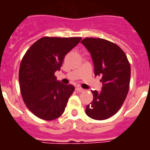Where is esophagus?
Here are the masks:
<instances>
[{
	"instance_id": "34e87169",
	"label": "esophagus",
	"mask_w": 150,
	"mask_h": 150,
	"mask_svg": "<svg viewBox=\"0 0 150 150\" xmlns=\"http://www.w3.org/2000/svg\"><path fill=\"white\" fill-rule=\"evenodd\" d=\"M76 90L77 91H83V88H80V87H77V88H76Z\"/></svg>"
}]
</instances>
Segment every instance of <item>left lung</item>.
<instances>
[{"label":"left lung","instance_id":"8db88e82","mask_svg":"<svg viewBox=\"0 0 150 150\" xmlns=\"http://www.w3.org/2000/svg\"><path fill=\"white\" fill-rule=\"evenodd\" d=\"M91 54L96 76L102 77L100 91H91L93 101L86 107V114L103 120L117 112L127 97L131 67L123 50L113 43L101 38H87L81 40Z\"/></svg>","mask_w":150,"mask_h":150}]
</instances>
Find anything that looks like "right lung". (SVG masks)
Instances as JSON below:
<instances>
[{
  "mask_svg": "<svg viewBox=\"0 0 150 150\" xmlns=\"http://www.w3.org/2000/svg\"><path fill=\"white\" fill-rule=\"evenodd\" d=\"M81 38H42L25 52L18 73L20 91L29 110L40 119L52 120L63 113L74 85L57 81L66 54Z\"/></svg>",
  "mask_w": 150,
  "mask_h": 150,
  "instance_id": "add662e5",
  "label": "right lung"
}]
</instances>
